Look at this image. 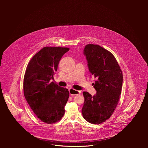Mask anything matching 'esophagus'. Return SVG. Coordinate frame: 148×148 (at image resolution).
<instances>
[{
	"mask_svg": "<svg viewBox=\"0 0 148 148\" xmlns=\"http://www.w3.org/2000/svg\"><path fill=\"white\" fill-rule=\"evenodd\" d=\"M69 94L72 96H75V95H79L81 92L80 91H79V90H75L74 89H72V88H70L69 89Z\"/></svg>",
	"mask_w": 148,
	"mask_h": 148,
	"instance_id": "esophagus-1",
	"label": "esophagus"
}]
</instances>
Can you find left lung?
Returning a JSON list of instances; mask_svg holds the SVG:
<instances>
[{"mask_svg":"<svg viewBox=\"0 0 148 148\" xmlns=\"http://www.w3.org/2000/svg\"><path fill=\"white\" fill-rule=\"evenodd\" d=\"M89 72L96 80L97 91L92 96L87 92L82 114L88 122L99 124L110 118L118 104L123 85V72L113 54L99 45L88 44L84 49Z\"/></svg>","mask_w":148,"mask_h":148,"instance_id":"1","label":"left lung"}]
</instances>
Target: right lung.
<instances>
[{"instance_id":"right-lung-1","label":"right lung","mask_w":148,"mask_h":148,"mask_svg":"<svg viewBox=\"0 0 148 148\" xmlns=\"http://www.w3.org/2000/svg\"><path fill=\"white\" fill-rule=\"evenodd\" d=\"M68 48L45 47L28 64L23 81L25 98L36 117L47 124L61 120L69 98L68 90L53 82V75Z\"/></svg>"}]
</instances>
